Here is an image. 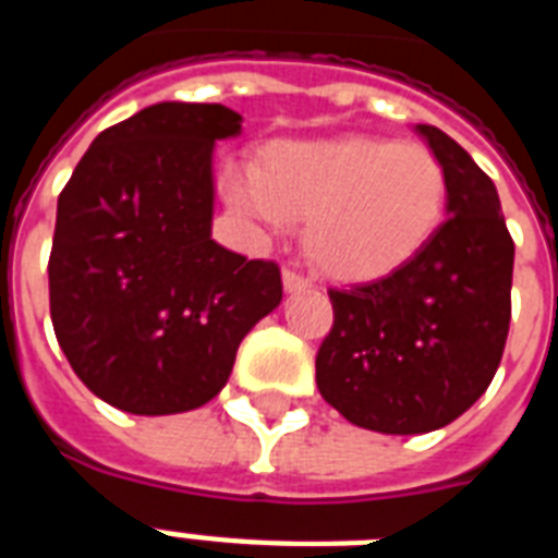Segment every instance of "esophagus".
<instances>
[{"mask_svg":"<svg viewBox=\"0 0 558 558\" xmlns=\"http://www.w3.org/2000/svg\"><path fill=\"white\" fill-rule=\"evenodd\" d=\"M310 287H313V280L304 278L301 271L283 269V289H287V292H301V289H310Z\"/></svg>","mask_w":558,"mask_h":558,"instance_id":"obj_1","label":"esophagus"}]
</instances>
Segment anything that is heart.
I'll list each match as a JSON object with an SVG mask.
<instances>
[{"instance_id": "heart-1", "label": "heart", "mask_w": 558, "mask_h": 558, "mask_svg": "<svg viewBox=\"0 0 558 558\" xmlns=\"http://www.w3.org/2000/svg\"><path fill=\"white\" fill-rule=\"evenodd\" d=\"M222 193L231 210L266 234L306 219V254L324 275L376 280L432 240L449 182L423 144L339 135L271 144L257 173L222 170Z\"/></svg>"}]
</instances>
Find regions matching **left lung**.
I'll list each match as a JSON object with an SVG mask.
<instances>
[{"mask_svg": "<svg viewBox=\"0 0 558 558\" xmlns=\"http://www.w3.org/2000/svg\"><path fill=\"white\" fill-rule=\"evenodd\" d=\"M416 133L446 168V222L397 271L330 289L332 330L315 356L322 397L381 434L458 420L489 388L510 332L515 245L493 179L437 126Z\"/></svg>", "mask_w": 558, "mask_h": 558, "instance_id": "left-lung-1", "label": "left lung"}]
</instances>
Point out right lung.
Returning a JSON list of instances; mask_svg holds the SVG:
<instances>
[{
    "mask_svg": "<svg viewBox=\"0 0 558 558\" xmlns=\"http://www.w3.org/2000/svg\"><path fill=\"white\" fill-rule=\"evenodd\" d=\"M243 118L165 100L92 142L57 199L51 324L86 388L126 414H182L226 388L280 304L278 263L210 240L214 144Z\"/></svg>",
    "mask_w": 558,
    "mask_h": 558,
    "instance_id": "right-lung-1",
    "label": "right lung"
}]
</instances>
